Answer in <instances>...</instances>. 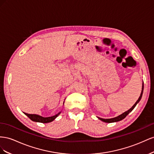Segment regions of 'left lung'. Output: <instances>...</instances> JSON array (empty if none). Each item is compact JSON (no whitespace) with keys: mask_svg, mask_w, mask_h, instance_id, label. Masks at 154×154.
I'll return each mask as SVG.
<instances>
[{"mask_svg":"<svg viewBox=\"0 0 154 154\" xmlns=\"http://www.w3.org/2000/svg\"><path fill=\"white\" fill-rule=\"evenodd\" d=\"M143 89H144V84H143V82L142 91H141V94H140V97H139V99H138V100H137V101H136V103L134 104V106H133L132 107H131L130 109H128V111L125 112V113H123L122 114H121V115H120V116H117V117H116L112 118V119H102V118H100V117H98V118L100 120H101L102 121L105 122H117V121H119L122 120V119H125L127 116L128 115L130 112H131V111L133 110L134 108L135 107L136 105H137V104L140 101V99H141V97H142V95H143Z\"/></svg>","mask_w":154,"mask_h":154,"instance_id":"left-lung-1","label":"left lung"}]
</instances>
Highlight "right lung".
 <instances>
[{
  "label": "right lung",
  "instance_id": "add662e5",
  "mask_svg": "<svg viewBox=\"0 0 154 154\" xmlns=\"http://www.w3.org/2000/svg\"><path fill=\"white\" fill-rule=\"evenodd\" d=\"M60 112L57 114L55 116H54L52 117H43L42 116H40L38 115H36V114H29L24 113L25 115L27 116L31 120L35 122H42V123H48V122H50L54 121L55 119L57 117Z\"/></svg>",
  "mask_w": 154,
  "mask_h": 154
}]
</instances>
